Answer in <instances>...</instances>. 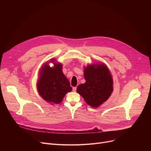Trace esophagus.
Returning a JSON list of instances; mask_svg holds the SVG:
<instances>
[{"label":"esophagus","mask_w":151,"mask_h":151,"mask_svg":"<svg viewBox=\"0 0 151 151\" xmlns=\"http://www.w3.org/2000/svg\"><path fill=\"white\" fill-rule=\"evenodd\" d=\"M76 87H73V92H76Z\"/></svg>","instance_id":"1"}]
</instances>
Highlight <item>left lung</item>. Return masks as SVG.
Segmentation results:
<instances>
[{
    "mask_svg": "<svg viewBox=\"0 0 151 151\" xmlns=\"http://www.w3.org/2000/svg\"><path fill=\"white\" fill-rule=\"evenodd\" d=\"M86 83L77 87V92L87 104L98 108L105 102L113 91V80L108 67L104 63L88 65L84 68Z\"/></svg>",
    "mask_w": 151,
    "mask_h": 151,
    "instance_id": "1",
    "label": "left lung"
}]
</instances>
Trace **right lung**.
I'll return each instance as SVG.
<instances>
[{"mask_svg": "<svg viewBox=\"0 0 151 151\" xmlns=\"http://www.w3.org/2000/svg\"><path fill=\"white\" fill-rule=\"evenodd\" d=\"M55 60L51 59L42 65L37 83L40 96L51 105L60 104L66 93L72 90L68 80L63 73L62 64ZM49 62L53 63V67L49 66Z\"/></svg>", "mask_w": 151, "mask_h": 151, "instance_id": "obj_1", "label": "right lung"}]
</instances>
